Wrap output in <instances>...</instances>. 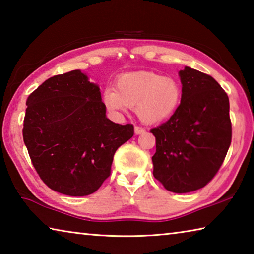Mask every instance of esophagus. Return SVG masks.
Here are the masks:
<instances>
[{"label": "esophagus", "instance_id": "34e87169", "mask_svg": "<svg viewBox=\"0 0 254 254\" xmlns=\"http://www.w3.org/2000/svg\"><path fill=\"white\" fill-rule=\"evenodd\" d=\"M145 132V128L142 127H134V133L135 134H142V133Z\"/></svg>", "mask_w": 254, "mask_h": 254}]
</instances>
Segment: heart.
I'll list each match as a JSON object with an SVG mask.
<instances>
[{
  "mask_svg": "<svg viewBox=\"0 0 254 254\" xmlns=\"http://www.w3.org/2000/svg\"><path fill=\"white\" fill-rule=\"evenodd\" d=\"M183 97L182 86L173 77L153 71L124 74L117 80V89L107 87L103 102L111 112L135 109L145 123H158L173 115Z\"/></svg>",
  "mask_w": 254,
  "mask_h": 254,
  "instance_id": "b5f03b06",
  "label": "heart"
}]
</instances>
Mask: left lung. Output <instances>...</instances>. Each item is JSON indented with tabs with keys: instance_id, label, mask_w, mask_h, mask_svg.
Returning a JSON list of instances; mask_svg holds the SVG:
<instances>
[{
	"instance_id": "left-lung-1",
	"label": "left lung",
	"mask_w": 254,
	"mask_h": 254,
	"mask_svg": "<svg viewBox=\"0 0 254 254\" xmlns=\"http://www.w3.org/2000/svg\"><path fill=\"white\" fill-rule=\"evenodd\" d=\"M183 97L168 121L152 128L153 176L167 190L184 194L206 186L224 161L232 140L230 102L212 76L179 71Z\"/></svg>"
}]
</instances>
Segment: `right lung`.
<instances>
[{"label": "right lung", "instance_id": "obj_1", "mask_svg": "<svg viewBox=\"0 0 254 254\" xmlns=\"http://www.w3.org/2000/svg\"><path fill=\"white\" fill-rule=\"evenodd\" d=\"M23 141L42 182L60 194L95 192L111 175L114 153L134 134L106 118L100 87L80 70L56 75L27 100Z\"/></svg>", "mask_w": 254, "mask_h": 254}]
</instances>
